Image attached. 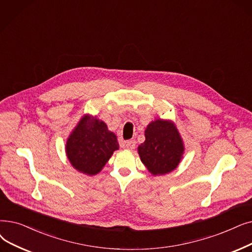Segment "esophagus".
<instances>
[{"instance_id": "1", "label": "esophagus", "mask_w": 252, "mask_h": 252, "mask_svg": "<svg viewBox=\"0 0 252 252\" xmlns=\"http://www.w3.org/2000/svg\"><path fill=\"white\" fill-rule=\"evenodd\" d=\"M135 146H136V141L135 140H128V141L126 142V147L129 150L135 149Z\"/></svg>"}]
</instances>
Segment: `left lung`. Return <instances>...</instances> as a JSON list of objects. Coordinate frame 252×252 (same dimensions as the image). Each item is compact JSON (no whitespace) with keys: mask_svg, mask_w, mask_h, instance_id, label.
<instances>
[{"mask_svg":"<svg viewBox=\"0 0 252 252\" xmlns=\"http://www.w3.org/2000/svg\"><path fill=\"white\" fill-rule=\"evenodd\" d=\"M184 152L177 127L165 119L151 122L145 129V141L138 147L141 161L157 176L177 168Z\"/></svg>","mask_w":252,"mask_h":252,"instance_id":"left-lung-1","label":"left lung"}]
</instances>
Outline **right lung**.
Instances as JSON below:
<instances>
[{"instance_id": "right-lung-1", "label": "right lung", "mask_w": 252, "mask_h": 252, "mask_svg": "<svg viewBox=\"0 0 252 252\" xmlns=\"http://www.w3.org/2000/svg\"><path fill=\"white\" fill-rule=\"evenodd\" d=\"M118 148L116 135L104 122L84 115L67 140L65 153L74 169L92 176L103 169Z\"/></svg>"}]
</instances>
